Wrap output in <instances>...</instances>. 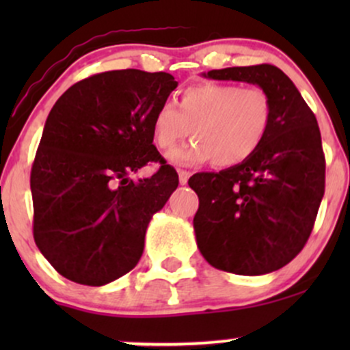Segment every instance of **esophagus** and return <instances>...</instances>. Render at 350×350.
Here are the masks:
<instances>
[{
	"label": "esophagus",
	"instance_id": "esophagus-1",
	"mask_svg": "<svg viewBox=\"0 0 350 350\" xmlns=\"http://www.w3.org/2000/svg\"><path fill=\"white\" fill-rule=\"evenodd\" d=\"M178 174H179V183L183 184V186H186L187 180H189V176H191V172L179 170V171H178Z\"/></svg>",
	"mask_w": 350,
	"mask_h": 350
}]
</instances>
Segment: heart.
<instances>
[{
	"mask_svg": "<svg viewBox=\"0 0 350 350\" xmlns=\"http://www.w3.org/2000/svg\"><path fill=\"white\" fill-rule=\"evenodd\" d=\"M271 124V102L260 87L198 83L184 88L178 108L163 103L152 116V138L170 150L191 131V143L167 154L172 164H242L262 146Z\"/></svg>",
	"mask_w": 350,
	"mask_h": 350,
	"instance_id": "obj_1",
	"label": "heart"
}]
</instances>
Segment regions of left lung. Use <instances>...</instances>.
Masks as SVG:
<instances>
[{
    "instance_id": "left-lung-1",
    "label": "left lung",
    "mask_w": 350,
    "mask_h": 350,
    "mask_svg": "<svg viewBox=\"0 0 350 350\" xmlns=\"http://www.w3.org/2000/svg\"><path fill=\"white\" fill-rule=\"evenodd\" d=\"M258 85L271 102V124L252 158L219 172H198V248L217 270L267 275L303 250L324 196L319 126L291 79L270 64L202 74Z\"/></svg>"
}]
</instances>
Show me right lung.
I'll list each match as a JSON object with an SVG mask.
<instances>
[{
  "label": "right lung",
  "instance_id": "right-lung-1",
  "mask_svg": "<svg viewBox=\"0 0 350 350\" xmlns=\"http://www.w3.org/2000/svg\"><path fill=\"white\" fill-rule=\"evenodd\" d=\"M166 72L110 70L52 107L31 170L34 242L64 278L103 286L133 270L152 215L179 184L152 144V116L174 88ZM159 161L151 178L129 179Z\"/></svg>",
  "mask_w": 350,
  "mask_h": 350
}]
</instances>
